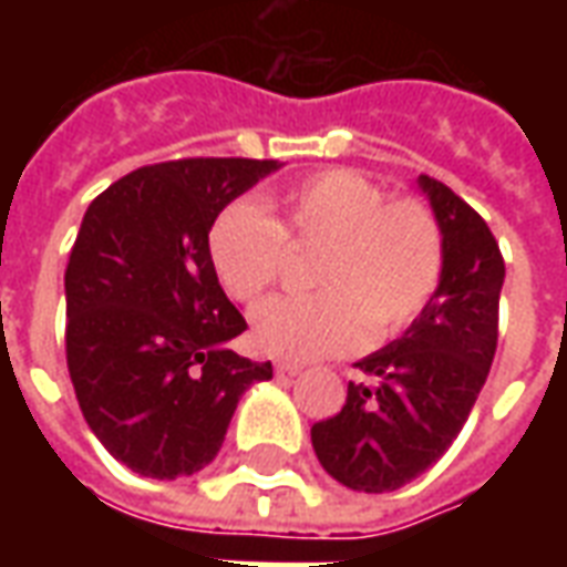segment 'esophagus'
<instances>
[{
  "mask_svg": "<svg viewBox=\"0 0 567 567\" xmlns=\"http://www.w3.org/2000/svg\"><path fill=\"white\" fill-rule=\"evenodd\" d=\"M303 370V364H297V361H276V373H285V377H297Z\"/></svg>",
  "mask_w": 567,
  "mask_h": 567,
  "instance_id": "esophagus-1",
  "label": "esophagus"
}]
</instances>
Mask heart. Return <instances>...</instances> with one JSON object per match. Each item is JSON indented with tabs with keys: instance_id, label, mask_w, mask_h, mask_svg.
<instances>
[{
	"instance_id": "heart-1",
	"label": "heart",
	"mask_w": 567,
	"mask_h": 567,
	"mask_svg": "<svg viewBox=\"0 0 567 567\" xmlns=\"http://www.w3.org/2000/svg\"><path fill=\"white\" fill-rule=\"evenodd\" d=\"M279 218L230 203L209 230L212 267L224 291L255 303L282 279L295 248L312 260V295L276 297L255 312L264 352L295 361L343 355L370 340H394L425 312L446 267L437 212L413 194L389 197L358 169L331 166L276 197Z\"/></svg>"
}]
</instances>
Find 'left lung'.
<instances>
[{
    "label": "left lung",
    "instance_id": "8db88e82",
    "mask_svg": "<svg viewBox=\"0 0 567 567\" xmlns=\"http://www.w3.org/2000/svg\"><path fill=\"white\" fill-rule=\"evenodd\" d=\"M446 239L437 295L410 331L355 368L346 404L312 425L321 467L355 492H394L458 437L498 349L504 258L483 215L422 175Z\"/></svg>",
    "mask_w": 567,
    "mask_h": 567
}]
</instances>
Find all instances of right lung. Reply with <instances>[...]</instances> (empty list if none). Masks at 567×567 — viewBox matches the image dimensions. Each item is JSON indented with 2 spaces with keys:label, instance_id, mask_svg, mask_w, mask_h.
I'll list each match as a JSON object with an SVG mask.
<instances>
[{
  "label": "right lung",
  "instance_id": "right-lung-1",
  "mask_svg": "<svg viewBox=\"0 0 567 567\" xmlns=\"http://www.w3.org/2000/svg\"><path fill=\"white\" fill-rule=\"evenodd\" d=\"M279 163L182 157L140 166L93 199L66 264V368L87 425L151 480L218 455L239 398L270 361L227 343L246 319L209 258L218 212Z\"/></svg>",
  "mask_w": 567,
  "mask_h": 567
}]
</instances>
